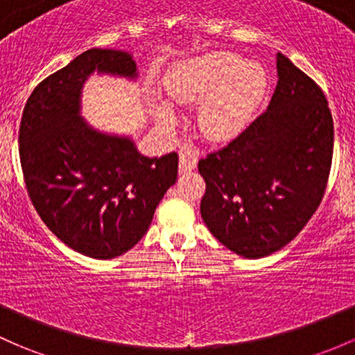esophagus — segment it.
<instances>
[{
  "label": "esophagus",
  "instance_id": "1",
  "mask_svg": "<svg viewBox=\"0 0 355 355\" xmlns=\"http://www.w3.org/2000/svg\"><path fill=\"white\" fill-rule=\"evenodd\" d=\"M178 155H180V165H178L180 173H187V171H192L197 166V155L192 148L182 146Z\"/></svg>",
  "mask_w": 355,
  "mask_h": 355
}]
</instances>
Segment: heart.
Returning a JSON list of instances; mask_svg holds the SVG:
<instances>
[{
	"mask_svg": "<svg viewBox=\"0 0 355 355\" xmlns=\"http://www.w3.org/2000/svg\"><path fill=\"white\" fill-rule=\"evenodd\" d=\"M268 87L263 66L245 62L233 52H209L185 61L166 83L175 103H197L199 130L212 141L238 136L252 121ZM156 117L163 125L173 124V114L162 105Z\"/></svg>",
	"mask_w": 355,
	"mask_h": 355,
	"instance_id": "heart-1",
	"label": "heart"
}]
</instances>
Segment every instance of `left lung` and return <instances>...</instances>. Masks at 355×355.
Listing matches in <instances>:
<instances>
[{
	"label": "left lung",
	"mask_w": 355,
	"mask_h": 355,
	"mask_svg": "<svg viewBox=\"0 0 355 355\" xmlns=\"http://www.w3.org/2000/svg\"><path fill=\"white\" fill-rule=\"evenodd\" d=\"M277 76L268 109L199 162L204 223L245 259L270 255L297 236L322 202L334 156L322 88L281 52Z\"/></svg>",
	"instance_id": "left-lung-1"
}]
</instances>
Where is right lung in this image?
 I'll list each match as a JSON object with an SVG mask.
<instances>
[{
  "label": "right lung",
  "mask_w": 355,
  "mask_h": 355,
  "mask_svg": "<svg viewBox=\"0 0 355 355\" xmlns=\"http://www.w3.org/2000/svg\"><path fill=\"white\" fill-rule=\"evenodd\" d=\"M95 71L137 76L129 52L85 51L37 85L18 143L30 200L46 226L78 253L109 260L146 234L156 206L177 182L178 155L148 158L130 137L85 122L81 89Z\"/></svg>",
  "instance_id": "right-lung-1"
}]
</instances>
